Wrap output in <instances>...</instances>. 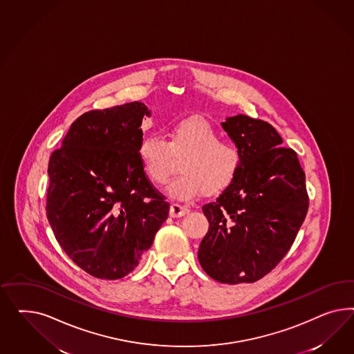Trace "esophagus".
Segmentation results:
<instances>
[{"mask_svg":"<svg viewBox=\"0 0 354 354\" xmlns=\"http://www.w3.org/2000/svg\"><path fill=\"white\" fill-rule=\"evenodd\" d=\"M189 213V209L187 206H183L179 204H172L170 207V216L172 218H179L183 215L188 214Z\"/></svg>","mask_w":354,"mask_h":354,"instance_id":"34e87169","label":"esophagus"}]
</instances>
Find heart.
Listing matches in <instances>:
<instances>
[{"mask_svg":"<svg viewBox=\"0 0 354 354\" xmlns=\"http://www.w3.org/2000/svg\"><path fill=\"white\" fill-rule=\"evenodd\" d=\"M172 156L184 157L179 178L169 187L172 197L189 200L204 191L214 196L225 191L240 171L243 154L234 141L222 139L214 126L201 117L175 122L167 140L147 133L138 147L142 171L150 182L163 185L172 171Z\"/></svg>","mask_w":354,"mask_h":354,"instance_id":"obj_1","label":"heart"}]
</instances>
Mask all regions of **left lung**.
I'll return each mask as SVG.
<instances>
[{
  "mask_svg": "<svg viewBox=\"0 0 354 354\" xmlns=\"http://www.w3.org/2000/svg\"><path fill=\"white\" fill-rule=\"evenodd\" d=\"M222 127L243 162L232 184L203 206L209 230L197 257L216 281L253 283L277 268L297 236L309 207L305 172L268 122L239 114Z\"/></svg>",
  "mask_w": 354,
  "mask_h": 354,
  "instance_id": "left-lung-1",
  "label": "left lung"
}]
</instances>
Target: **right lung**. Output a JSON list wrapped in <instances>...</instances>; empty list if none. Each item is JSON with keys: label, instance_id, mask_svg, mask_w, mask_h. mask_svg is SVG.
Returning a JSON list of instances; mask_svg holds the SVG:
<instances>
[{"label": "right lung", "instance_id": "1", "mask_svg": "<svg viewBox=\"0 0 354 354\" xmlns=\"http://www.w3.org/2000/svg\"><path fill=\"white\" fill-rule=\"evenodd\" d=\"M144 115L150 111L139 101L84 113L49 160V225L64 253L95 278L129 275L169 216L170 204L138 157Z\"/></svg>", "mask_w": 354, "mask_h": 354}]
</instances>
